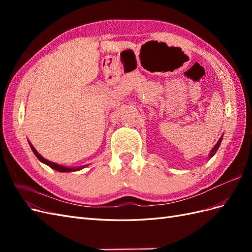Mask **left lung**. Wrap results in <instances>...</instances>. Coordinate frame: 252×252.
Wrapping results in <instances>:
<instances>
[{"instance_id": "8db88e82", "label": "left lung", "mask_w": 252, "mask_h": 252, "mask_svg": "<svg viewBox=\"0 0 252 252\" xmlns=\"http://www.w3.org/2000/svg\"><path fill=\"white\" fill-rule=\"evenodd\" d=\"M222 139H223V135L220 136V140L218 141V143L215 145V147H213L211 150H210V152H209V156H208V158H211L213 156L216 155V152H217V150L219 149V147H220V142H222Z\"/></svg>"}]
</instances>
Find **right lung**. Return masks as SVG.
I'll return each instance as SVG.
<instances>
[{
  "instance_id": "1",
  "label": "right lung",
  "mask_w": 252,
  "mask_h": 252,
  "mask_svg": "<svg viewBox=\"0 0 252 252\" xmlns=\"http://www.w3.org/2000/svg\"><path fill=\"white\" fill-rule=\"evenodd\" d=\"M29 145H30V148H32V150L33 151V154H34V156L39 158V161L40 162H42V163H44V164H46L47 166H49L50 168H52V169H55V170H57V171H60V172H72V171H78V170H81V169H83V168H85V167H87L88 165H84V166H79V167H67V166H63V165H59V164H57V163H53V162H50V161H48V159H46L45 158H43L39 152H37L36 150H35V148L32 146V144L29 142Z\"/></svg>"
}]
</instances>
